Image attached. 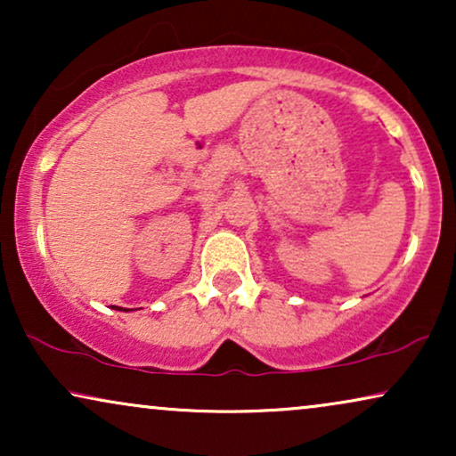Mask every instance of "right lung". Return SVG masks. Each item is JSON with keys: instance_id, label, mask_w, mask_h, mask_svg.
I'll use <instances>...</instances> for the list:
<instances>
[{"instance_id": "right-lung-1", "label": "right lung", "mask_w": 456, "mask_h": 456, "mask_svg": "<svg viewBox=\"0 0 456 456\" xmlns=\"http://www.w3.org/2000/svg\"><path fill=\"white\" fill-rule=\"evenodd\" d=\"M116 309H118V307H116ZM120 309H122V307H120Z\"/></svg>"}]
</instances>
